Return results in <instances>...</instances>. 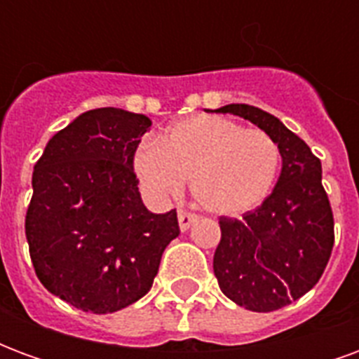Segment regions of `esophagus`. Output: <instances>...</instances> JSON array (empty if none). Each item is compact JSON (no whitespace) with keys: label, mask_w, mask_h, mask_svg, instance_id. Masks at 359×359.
I'll return each instance as SVG.
<instances>
[{"label":"esophagus","mask_w":359,"mask_h":359,"mask_svg":"<svg viewBox=\"0 0 359 359\" xmlns=\"http://www.w3.org/2000/svg\"><path fill=\"white\" fill-rule=\"evenodd\" d=\"M196 221H198V215L196 213H190V211H179V225L180 231H188L190 226L194 225Z\"/></svg>","instance_id":"1"}]
</instances>
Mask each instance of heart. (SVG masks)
Segmentation results:
<instances>
[{
  "label": "heart",
  "instance_id": "1",
  "mask_svg": "<svg viewBox=\"0 0 359 359\" xmlns=\"http://www.w3.org/2000/svg\"><path fill=\"white\" fill-rule=\"evenodd\" d=\"M280 163V148L269 133L217 115L175 123L134 156V171L149 194H179L190 180L196 203L215 215L256 210L275 187Z\"/></svg>",
  "mask_w": 359,
  "mask_h": 359
}]
</instances>
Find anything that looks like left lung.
Wrapping results in <instances>:
<instances>
[{"label": "left lung", "mask_w": 359, "mask_h": 359, "mask_svg": "<svg viewBox=\"0 0 359 359\" xmlns=\"http://www.w3.org/2000/svg\"><path fill=\"white\" fill-rule=\"evenodd\" d=\"M248 118L277 140L283 169L277 187L241 219L219 217L213 271L226 298L250 311H275L319 283L334 244L331 202L321 161L277 117L246 103L217 109Z\"/></svg>", "instance_id": "left-lung-1"}]
</instances>
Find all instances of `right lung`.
Wrapping results in <instances>:
<instances>
[{"instance_id": "1", "label": "right lung", "mask_w": 359, "mask_h": 359, "mask_svg": "<svg viewBox=\"0 0 359 359\" xmlns=\"http://www.w3.org/2000/svg\"><path fill=\"white\" fill-rule=\"evenodd\" d=\"M151 121L100 107L59 130L36 161L25 233L36 277L82 311L113 313L154 285L177 210L142 203L134 154Z\"/></svg>"}]
</instances>
